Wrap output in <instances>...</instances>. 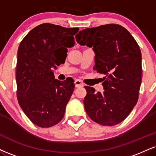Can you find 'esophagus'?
Segmentation results:
<instances>
[{"label":"esophagus","mask_w":156,"mask_h":156,"mask_svg":"<svg viewBox=\"0 0 156 156\" xmlns=\"http://www.w3.org/2000/svg\"><path fill=\"white\" fill-rule=\"evenodd\" d=\"M74 83H75V86H76V88L83 87V83H82V82L79 80H75Z\"/></svg>","instance_id":"esophagus-1"}]
</instances>
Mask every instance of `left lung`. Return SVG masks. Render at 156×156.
I'll return each mask as SVG.
<instances>
[{"label":"left lung","mask_w":156,"mask_h":156,"mask_svg":"<svg viewBox=\"0 0 156 156\" xmlns=\"http://www.w3.org/2000/svg\"><path fill=\"white\" fill-rule=\"evenodd\" d=\"M77 43L93 48L94 70L102 74L103 92L85 86L83 100L87 115L102 126L123 121L137 102L142 81V55L130 33L119 24H109L82 30Z\"/></svg>","instance_id":"8db88e82"}]
</instances>
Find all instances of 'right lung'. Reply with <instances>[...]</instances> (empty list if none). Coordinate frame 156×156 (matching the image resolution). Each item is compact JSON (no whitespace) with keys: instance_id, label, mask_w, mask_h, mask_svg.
<instances>
[{"instance_id":"add662e5","label":"right lung","mask_w":156,"mask_h":156,"mask_svg":"<svg viewBox=\"0 0 156 156\" xmlns=\"http://www.w3.org/2000/svg\"><path fill=\"white\" fill-rule=\"evenodd\" d=\"M79 28L44 23L33 28L20 43L16 80L19 104L34 124L48 128L63 119L74 90L72 80L55 79L53 69L63 64L67 48L74 46Z\"/></svg>"}]
</instances>
